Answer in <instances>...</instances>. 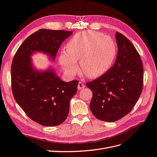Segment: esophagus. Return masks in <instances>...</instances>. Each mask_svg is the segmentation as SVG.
Returning <instances> with one entry per match:
<instances>
[{
	"instance_id": "esophagus-1",
	"label": "esophagus",
	"mask_w": 157,
	"mask_h": 157,
	"mask_svg": "<svg viewBox=\"0 0 157 157\" xmlns=\"http://www.w3.org/2000/svg\"><path fill=\"white\" fill-rule=\"evenodd\" d=\"M85 87V85L82 82H79L78 83V88L79 90H81V89H83Z\"/></svg>"
}]
</instances>
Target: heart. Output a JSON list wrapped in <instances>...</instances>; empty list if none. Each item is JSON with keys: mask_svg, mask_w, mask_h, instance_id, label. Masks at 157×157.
<instances>
[{"mask_svg": "<svg viewBox=\"0 0 157 157\" xmlns=\"http://www.w3.org/2000/svg\"><path fill=\"white\" fill-rule=\"evenodd\" d=\"M66 51L61 52L59 62L67 73L74 75L79 68L89 78H96L110 68L116 55V44L108 35L95 31L77 33L67 42Z\"/></svg>", "mask_w": 157, "mask_h": 157, "instance_id": "b5f03b06", "label": "heart"}]
</instances>
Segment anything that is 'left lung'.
Listing matches in <instances>:
<instances>
[{
	"instance_id": "obj_1",
	"label": "left lung",
	"mask_w": 157,
	"mask_h": 157,
	"mask_svg": "<svg viewBox=\"0 0 157 157\" xmlns=\"http://www.w3.org/2000/svg\"><path fill=\"white\" fill-rule=\"evenodd\" d=\"M118 54L114 66L86 86L93 92L90 109L95 117L115 122L130 113L143 89V67L140 54L124 35L116 33Z\"/></svg>"
}]
</instances>
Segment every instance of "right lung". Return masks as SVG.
Returning <instances> with one entry per match:
<instances>
[{
  "label": "right lung",
  "instance_id": "obj_1",
  "mask_svg": "<svg viewBox=\"0 0 157 157\" xmlns=\"http://www.w3.org/2000/svg\"><path fill=\"white\" fill-rule=\"evenodd\" d=\"M73 31L41 29L33 33L17 49L11 66V86L14 99L26 115L44 126L64 122L70 101L78 91V80L64 82L53 70H35L31 55L35 51L47 54L54 60L62 43Z\"/></svg>",
  "mask_w": 157,
  "mask_h": 157
}]
</instances>
